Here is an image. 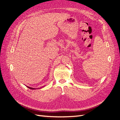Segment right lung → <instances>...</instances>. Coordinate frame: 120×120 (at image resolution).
<instances>
[{
    "label": "right lung",
    "mask_w": 120,
    "mask_h": 120,
    "mask_svg": "<svg viewBox=\"0 0 120 120\" xmlns=\"http://www.w3.org/2000/svg\"><path fill=\"white\" fill-rule=\"evenodd\" d=\"M28 88H29V89H31V90H35V89H36V88H31V87H30V86H26ZM44 87V86H43ZM38 89H39V88H38Z\"/></svg>",
    "instance_id": "1"
}]
</instances>
